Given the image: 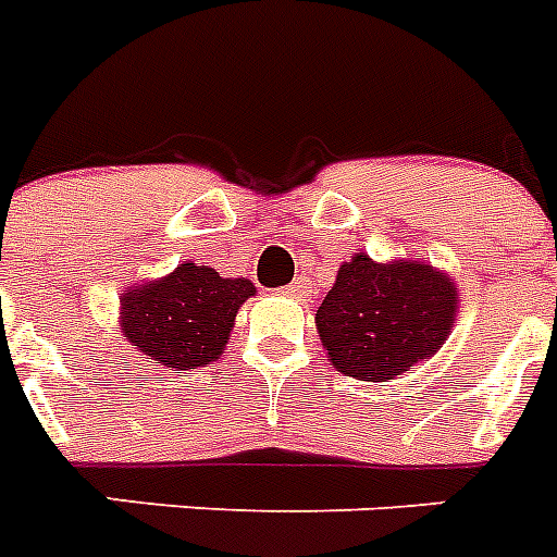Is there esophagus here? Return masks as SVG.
<instances>
[{"label": "esophagus", "instance_id": "esophagus-1", "mask_svg": "<svg viewBox=\"0 0 557 557\" xmlns=\"http://www.w3.org/2000/svg\"><path fill=\"white\" fill-rule=\"evenodd\" d=\"M283 294H288V297H297V299L308 297V283L302 277H297V280H294V283L285 285Z\"/></svg>", "mask_w": 557, "mask_h": 557}]
</instances>
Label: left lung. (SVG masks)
Segmentation results:
<instances>
[{
    "label": "left lung",
    "instance_id": "1",
    "mask_svg": "<svg viewBox=\"0 0 557 557\" xmlns=\"http://www.w3.org/2000/svg\"><path fill=\"white\" fill-rule=\"evenodd\" d=\"M457 292L425 263H375L356 255L317 311L327 359L356 381H389L440 350L451 333Z\"/></svg>",
    "mask_w": 557,
    "mask_h": 557
}]
</instances>
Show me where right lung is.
<instances>
[{
  "label": "right lung",
  "mask_w": 557,
  "mask_h": 557,
  "mask_svg": "<svg viewBox=\"0 0 557 557\" xmlns=\"http://www.w3.org/2000/svg\"><path fill=\"white\" fill-rule=\"evenodd\" d=\"M251 294L249 280L182 263L168 277L123 294V333L153 364L196 370L219 359L235 313Z\"/></svg>",
  "instance_id": "add662e5"
}]
</instances>
